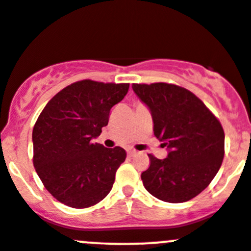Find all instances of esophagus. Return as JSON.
Here are the masks:
<instances>
[{"mask_svg": "<svg viewBox=\"0 0 251 251\" xmlns=\"http://www.w3.org/2000/svg\"><path fill=\"white\" fill-rule=\"evenodd\" d=\"M137 154V151H136V150H134V149H128L127 150V155H128V156H133V155H136Z\"/></svg>", "mask_w": 251, "mask_h": 251, "instance_id": "34e87169", "label": "esophagus"}]
</instances>
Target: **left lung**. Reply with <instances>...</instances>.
<instances>
[{
  "label": "left lung",
  "instance_id": "obj_1",
  "mask_svg": "<svg viewBox=\"0 0 251 251\" xmlns=\"http://www.w3.org/2000/svg\"><path fill=\"white\" fill-rule=\"evenodd\" d=\"M149 107L154 136L170 149L160 160L148 154L150 166L141 174L149 194L165 202L181 203L207 188L225 154V133L218 118L201 100L176 84H132Z\"/></svg>",
  "mask_w": 251,
  "mask_h": 251
}]
</instances>
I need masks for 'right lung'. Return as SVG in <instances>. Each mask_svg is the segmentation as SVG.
Wrapping results in <instances>:
<instances>
[{
	"label": "right lung",
	"mask_w": 251,
	"mask_h": 251,
	"mask_svg": "<svg viewBox=\"0 0 251 251\" xmlns=\"http://www.w3.org/2000/svg\"><path fill=\"white\" fill-rule=\"evenodd\" d=\"M128 86L75 81L57 92L37 119L33 166L44 188L65 205L91 207L112 190L126 151L92 143V138L108 125L110 109L125 97Z\"/></svg>",
	"instance_id": "obj_1"
}]
</instances>
